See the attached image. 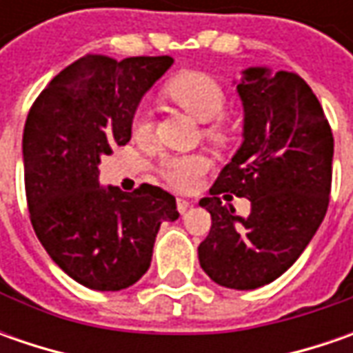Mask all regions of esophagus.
Instances as JSON below:
<instances>
[{"mask_svg":"<svg viewBox=\"0 0 353 353\" xmlns=\"http://www.w3.org/2000/svg\"><path fill=\"white\" fill-rule=\"evenodd\" d=\"M190 206H192V202H190V200H186V198H176V208H179L181 214H184V212L188 210Z\"/></svg>","mask_w":353,"mask_h":353,"instance_id":"esophagus-1","label":"esophagus"}]
</instances>
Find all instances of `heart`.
Wrapping results in <instances>:
<instances>
[{"label":"heart","mask_w":353,"mask_h":353,"mask_svg":"<svg viewBox=\"0 0 353 353\" xmlns=\"http://www.w3.org/2000/svg\"><path fill=\"white\" fill-rule=\"evenodd\" d=\"M165 94L172 102L179 103L184 112H188L190 116L202 123L214 121L224 114V88L208 74L184 72V74L170 80L165 88ZM151 131H153V125L145 112H139L133 117V135L137 139H147L151 135ZM204 133L214 143H224L228 139V131L220 121L210 123L204 129ZM206 170H208V159L202 155L167 157L161 163V176L165 179V183L176 190H183V192L196 188L200 176Z\"/></svg>","instance_id":"1"}]
</instances>
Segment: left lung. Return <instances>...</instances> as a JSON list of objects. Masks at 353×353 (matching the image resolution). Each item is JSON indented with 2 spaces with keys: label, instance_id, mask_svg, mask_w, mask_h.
Wrapping results in <instances>:
<instances>
[{
  "label": "left lung",
  "instance_id": "left-lung-1",
  "mask_svg": "<svg viewBox=\"0 0 353 353\" xmlns=\"http://www.w3.org/2000/svg\"><path fill=\"white\" fill-rule=\"evenodd\" d=\"M236 92L243 141L200 206L212 216L198 245L204 273L225 289L251 291L291 267L322 224L332 186L334 137L319 98L294 72L251 66ZM250 198L243 219L217 198Z\"/></svg>",
  "mask_w": 353,
  "mask_h": 353
}]
</instances>
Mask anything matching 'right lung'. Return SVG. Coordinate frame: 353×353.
I'll use <instances>...</instances> for the list:
<instances>
[{
	"label": "right lung",
	"mask_w": 353,
	"mask_h": 353,
	"mask_svg": "<svg viewBox=\"0 0 353 353\" xmlns=\"http://www.w3.org/2000/svg\"><path fill=\"white\" fill-rule=\"evenodd\" d=\"M170 57L88 54L50 80L23 129L31 224L50 259L94 291H121L147 273L159 228L179 218L167 190L102 186L100 159L131 139L141 98Z\"/></svg>",
	"instance_id": "1"
}]
</instances>
